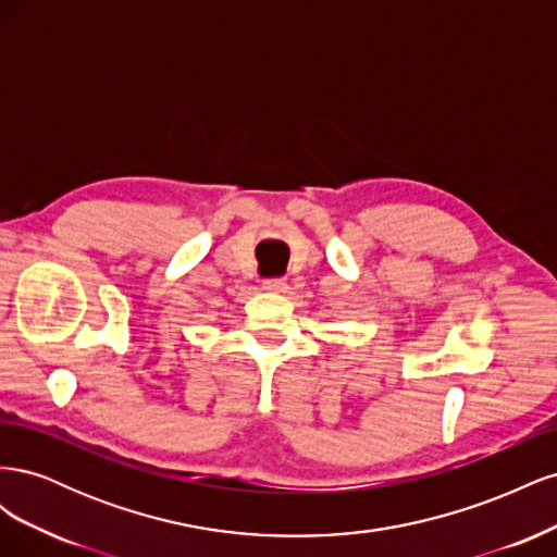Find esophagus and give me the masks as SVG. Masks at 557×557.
Masks as SVG:
<instances>
[{"label":"esophagus","instance_id":"1","mask_svg":"<svg viewBox=\"0 0 557 557\" xmlns=\"http://www.w3.org/2000/svg\"><path fill=\"white\" fill-rule=\"evenodd\" d=\"M262 288L269 290V293H285V290H288V281H285L283 276L264 278V281H262Z\"/></svg>","mask_w":557,"mask_h":557}]
</instances>
